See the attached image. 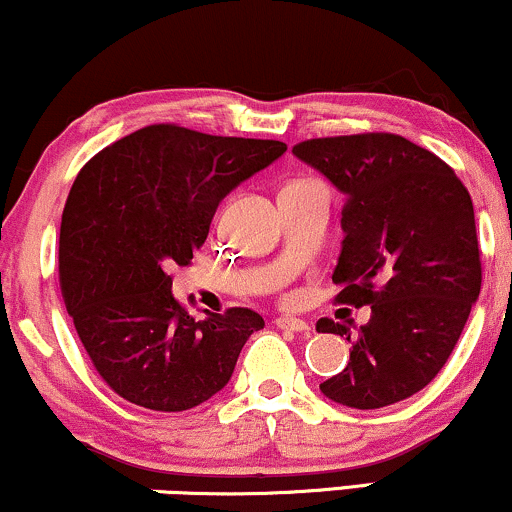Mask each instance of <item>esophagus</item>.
Here are the masks:
<instances>
[{
	"instance_id": "34e87169",
	"label": "esophagus",
	"mask_w": 512,
	"mask_h": 512,
	"mask_svg": "<svg viewBox=\"0 0 512 512\" xmlns=\"http://www.w3.org/2000/svg\"><path fill=\"white\" fill-rule=\"evenodd\" d=\"M275 326L280 330H292V333H302V330H309L311 326L302 318H294V316H280L275 318Z\"/></svg>"
}]
</instances>
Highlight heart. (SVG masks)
<instances>
[{"instance_id": "1", "label": "heart", "mask_w": 512, "mask_h": 512, "mask_svg": "<svg viewBox=\"0 0 512 512\" xmlns=\"http://www.w3.org/2000/svg\"><path fill=\"white\" fill-rule=\"evenodd\" d=\"M306 184H316V182H306Z\"/></svg>"}]
</instances>
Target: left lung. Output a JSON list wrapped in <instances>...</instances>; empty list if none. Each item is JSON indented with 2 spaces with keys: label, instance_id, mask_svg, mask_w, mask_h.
<instances>
[{
  "label": "left lung",
  "instance_id": "left-lung-1",
  "mask_svg": "<svg viewBox=\"0 0 512 512\" xmlns=\"http://www.w3.org/2000/svg\"><path fill=\"white\" fill-rule=\"evenodd\" d=\"M345 196L338 302L371 304L347 335L350 364L321 393L354 410H378L434 381L482 290L474 206L465 184L431 150L395 134L311 138L292 148Z\"/></svg>",
  "mask_w": 512,
  "mask_h": 512
}]
</instances>
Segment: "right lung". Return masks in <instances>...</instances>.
Segmentation results:
<instances>
[{
	"label": "right lung",
	"mask_w": 512,
	"mask_h": 512,
	"mask_svg": "<svg viewBox=\"0 0 512 512\" xmlns=\"http://www.w3.org/2000/svg\"><path fill=\"white\" fill-rule=\"evenodd\" d=\"M285 150L153 124L78 172L59 230V282L90 362L124 400L155 412L201 405L266 326L239 306L196 321L174 299L170 268L189 266L222 198Z\"/></svg>",
	"instance_id": "add662e5"
}]
</instances>
